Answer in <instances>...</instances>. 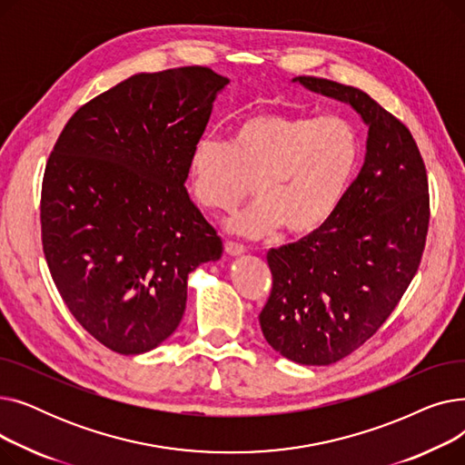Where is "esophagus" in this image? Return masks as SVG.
I'll list each match as a JSON object with an SVG mask.
<instances>
[{
    "mask_svg": "<svg viewBox=\"0 0 465 465\" xmlns=\"http://www.w3.org/2000/svg\"><path fill=\"white\" fill-rule=\"evenodd\" d=\"M224 251H226V254H230V256H241V254H245L247 252V249L242 247V245H237V242H233V241H228L226 245H224Z\"/></svg>",
    "mask_w": 465,
    "mask_h": 465,
    "instance_id": "esophagus-1",
    "label": "esophagus"
}]
</instances>
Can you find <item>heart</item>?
<instances>
[{
    "mask_svg": "<svg viewBox=\"0 0 465 465\" xmlns=\"http://www.w3.org/2000/svg\"><path fill=\"white\" fill-rule=\"evenodd\" d=\"M361 160V135L343 114L262 113L232 141L205 135L190 154L192 192L209 211H226L254 183L256 202L226 220L232 233L260 239L284 230L305 237L343 203Z\"/></svg>",
    "mask_w": 465,
    "mask_h": 465,
    "instance_id": "obj_1",
    "label": "heart"
}]
</instances>
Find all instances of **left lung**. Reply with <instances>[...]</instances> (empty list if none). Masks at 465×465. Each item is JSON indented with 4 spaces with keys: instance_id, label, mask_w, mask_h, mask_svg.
<instances>
[{
    "instance_id": "8db88e82",
    "label": "left lung",
    "mask_w": 465,
    "mask_h": 465,
    "mask_svg": "<svg viewBox=\"0 0 465 465\" xmlns=\"http://www.w3.org/2000/svg\"><path fill=\"white\" fill-rule=\"evenodd\" d=\"M292 81L351 105L370 128L363 165L330 223L267 252L273 288L260 312L265 341L296 363L330 365L382 326L417 273L428 177L411 132L368 94L328 79Z\"/></svg>"
}]
</instances>
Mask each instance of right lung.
Returning <instances> with one entry per match:
<instances>
[{
	"instance_id": "obj_1",
	"label": "right lung",
	"mask_w": 465,
	"mask_h": 465,
	"mask_svg": "<svg viewBox=\"0 0 465 465\" xmlns=\"http://www.w3.org/2000/svg\"><path fill=\"white\" fill-rule=\"evenodd\" d=\"M228 77L192 65L137 73L69 118L46 162L43 252L77 322L118 354L173 333L195 267L223 239L184 188Z\"/></svg>"
}]
</instances>
